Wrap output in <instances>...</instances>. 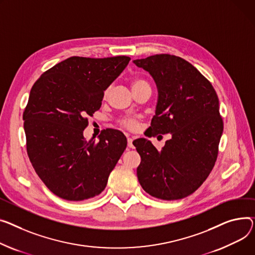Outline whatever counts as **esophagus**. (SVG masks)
<instances>
[{
	"mask_svg": "<svg viewBox=\"0 0 255 255\" xmlns=\"http://www.w3.org/2000/svg\"><path fill=\"white\" fill-rule=\"evenodd\" d=\"M132 141H133V138H131V137H128V138H127V143H128V147H133Z\"/></svg>",
	"mask_w": 255,
	"mask_h": 255,
	"instance_id": "esophagus-1",
	"label": "esophagus"
}]
</instances>
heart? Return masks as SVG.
Returning a JSON list of instances; mask_svg holds the SVG:
<instances>
[{"label": "heart", "mask_w": 255, "mask_h": 255, "mask_svg": "<svg viewBox=\"0 0 255 255\" xmlns=\"http://www.w3.org/2000/svg\"><path fill=\"white\" fill-rule=\"evenodd\" d=\"M145 84H147V83L143 79L135 78L131 82V86H132V89H135V88L141 86V85H145ZM107 93L108 92H106V95H107ZM120 124L129 130H135L138 127V122L136 119H134V118H125L120 122Z\"/></svg>", "instance_id": "b5f03b06"}]
</instances>
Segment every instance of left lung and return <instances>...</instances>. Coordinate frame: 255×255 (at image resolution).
<instances>
[{
  "instance_id": "1",
  "label": "left lung",
  "mask_w": 255,
  "mask_h": 255,
  "mask_svg": "<svg viewBox=\"0 0 255 255\" xmlns=\"http://www.w3.org/2000/svg\"><path fill=\"white\" fill-rule=\"evenodd\" d=\"M133 62L157 84L156 115L148 128L151 135L172 136L160 150L145 138L133 141L141 158L138 181L155 198H185L206 180L217 159L224 131L217 94L211 83L181 57L156 54Z\"/></svg>"
}]
</instances>
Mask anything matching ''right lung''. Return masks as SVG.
<instances>
[{"label": "right lung", "mask_w": 255, "mask_h": 255, "mask_svg": "<svg viewBox=\"0 0 255 255\" xmlns=\"http://www.w3.org/2000/svg\"><path fill=\"white\" fill-rule=\"evenodd\" d=\"M130 61L128 56H72L46 71L31 87L23 112L26 150L35 171L57 197L83 201L103 192L127 146L125 135L107 129L86 140L88 116Z\"/></svg>", "instance_id": "add662e5"}]
</instances>
